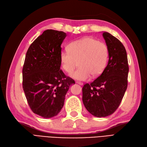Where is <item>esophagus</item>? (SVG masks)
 <instances>
[{
    "mask_svg": "<svg viewBox=\"0 0 147 147\" xmlns=\"http://www.w3.org/2000/svg\"><path fill=\"white\" fill-rule=\"evenodd\" d=\"M76 83H77V84H80V85H81V86L83 85V83L82 82H76Z\"/></svg>",
    "mask_w": 147,
    "mask_h": 147,
    "instance_id": "1",
    "label": "esophagus"
}]
</instances>
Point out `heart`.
Returning a JSON list of instances; mask_svg holds the SVG:
<instances>
[{
	"mask_svg": "<svg viewBox=\"0 0 147 147\" xmlns=\"http://www.w3.org/2000/svg\"><path fill=\"white\" fill-rule=\"evenodd\" d=\"M62 68L70 77L77 80L85 81L92 77H97L103 72L109 59V50L104 42L86 37L73 41L68 50H62L59 56Z\"/></svg>",
	"mask_w": 147,
	"mask_h": 147,
	"instance_id": "b5f03b06",
	"label": "heart"
}]
</instances>
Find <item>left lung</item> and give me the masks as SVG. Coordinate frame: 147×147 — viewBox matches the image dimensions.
I'll use <instances>...</instances> for the list:
<instances>
[{"instance_id": "8db88e82", "label": "left lung", "mask_w": 147, "mask_h": 147, "mask_svg": "<svg viewBox=\"0 0 147 147\" xmlns=\"http://www.w3.org/2000/svg\"><path fill=\"white\" fill-rule=\"evenodd\" d=\"M109 50V61L103 72L82 88L83 104L93 116L105 117L119 107L127 86L129 66L126 49L110 34H102Z\"/></svg>"}]
</instances>
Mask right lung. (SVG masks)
Returning a JSON list of instances; mask_svg holds the SVG:
<instances>
[{
	"label": "right lung",
	"mask_w": 147,
	"mask_h": 147,
	"mask_svg": "<svg viewBox=\"0 0 147 147\" xmlns=\"http://www.w3.org/2000/svg\"><path fill=\"white\" fill-rule=\"evenodd\" d=\"M67 35L48 29L30 45L23 68V88L32 112L44 118L55 117L75 81L60 69L61 45Z\"/></svg>",
	"instance_id": "obj_1"
}]
</instances>
